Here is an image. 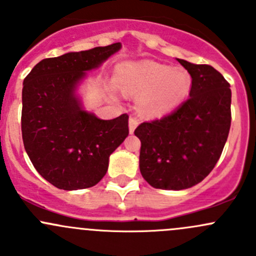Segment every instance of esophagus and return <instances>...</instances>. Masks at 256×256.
<instances>
[{
  "label": "esophagus",
  "mask_w": 256,
  "mask_h": 256,
  "mask_svg": "<svg viewBox=\"0 0 256 256\" xmlns=\"http://www.w3.org/2000/svg\"><path fill=\"white\" fill-rule=\"evenodd\" d=\"M138 122L136 118H128V131H130V134H134V131H135V128H138Z\"/></svg>",
  "instance_id": "obj_1"
}]
</instances>
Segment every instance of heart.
<instances>
[{
	"mask_svg": "<svg viewBox=\"0 0 256 256\" xmlns=\"http://www.w3.org/2000/svg\"><path fill=\"white\" fill-rule=\"evenodd\" d=\"M115 85L124 94L138 95L136 106L144 118H157L186 102L193 80L182 66H168L151 60L126 62L116 68ZM108 89L115 94L114 85Z\"/></svg>",
	"mask_w": 256,
	"mask_h": 256,
	"instance_id": "b5f03b06",
	"label": "heart"
}]
</instances>
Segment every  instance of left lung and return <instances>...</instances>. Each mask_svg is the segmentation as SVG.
<instances>
[{
	"mask_svg": "<svg viewBox=\"0 0 256 256\" xmlns=\"http://www.w3.org/2000/svg\"><path fill=\"white\" fill-rule=\"evenodd\" d=\"M177 60L192 76L190 99L135 130L141 141V174L158 190H187L202 182L218 162L230 130L229 82L213 66Z\"/></svg>",
	"mask_w": 256,
	"mask_h": 256,
	"instance_id": "8db88e82",
	"label": "left lung"
}]
</instances>
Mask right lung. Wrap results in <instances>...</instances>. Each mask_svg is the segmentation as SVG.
Returning a JSON list of instances; mask_svg holds the SVG:
<instances>
[{"instance_id": "obj_1", "label": "right lung", "mask_w": 256, "mask_h": 256, "mask_svg": "<svg viewBox=\"0 0 256 256\" xmlns=\"http://www.w3.org/2000/svg\"><path fill=\"white\" fill-rule=\"evenodd\" d=\"M121 43L69 52L36 64L22 89V138L34 168L59 190L92 187L106 174L110 154L128 135V116L102 120L85 110L78 90Z\"/></svg>"}]
</instances>
